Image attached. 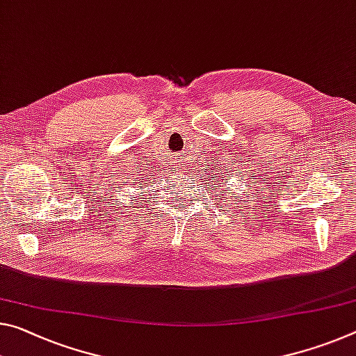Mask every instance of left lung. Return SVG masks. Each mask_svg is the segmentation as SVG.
Returning a JSON list of instances; mask_svg holds the SVG:
<instances>
[{
    "label": "left lung",
    "instance_id": "obj_1",
    "mask_svg": "<svg viewBox=\"0 0 356 356\" xmlns=\"http://www.w3.org/2000/svg\"><path fill=\"white\" fill-rule=\"evenodd\" d=\"M238 171H239V169H238ZM217 173H220V176L217 177ZM222 173L224 174V177L220 179V180H222V182H223V184H228V179H225V177H228V174H227V172H218V169H217V172H216V174H213V177H221ZM231 176H233V174H231ZM209 177H211V176H209ZM213 185H216V180H213ZM231 185H233V184H231ZM216 193H217V190H216ZM222 193H223V195H227V190H222ZM220 198H223V196H220ZM220 198H218V200H220ZM231 198H233V196H231ZM234 204H238V202H234Z\"/></svg>",
    "mask_w": 356,
    "mask_h": 356
}]
</instances>
